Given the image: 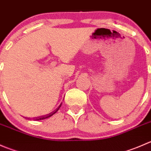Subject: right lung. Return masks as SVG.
<instances>
[{"instance_id":"right-lung-1","label":"right lung","mask_w":151,"mask_h":151,"mask_svg":"<svg viewBox=\"0 0 151 151\" xmlns=\"http://www.w3.org/2000/svg\"><path fill=\"white\" fill-rule=\"evenodd\" d=\"M61 105H62V104H60V106H59L58 107L57 109H56L54 111V112H50V114H47V115H45V116L36 117V118H34V120H35V121H40V120H44V119H46V118H50V117H51L52 115H54L55 113H56V112H58V109H60V106H61Z\"/></svg>"}]
</instances>
